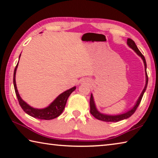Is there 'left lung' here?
Here are the masks:
<instances>
[{
	"mask_svg": "<svg viewBox=\"0 0 158 158\" xmlns=\"http://www.w3.org/2000/svg\"><path fill=\"white\" fill-rule=\"evenodd\" d=\"M127 44L128 46H129L131 49L135 51V53H137L139 56H140L141 58V59L143 60V62L144 64V68H145V74H146L145 86H144V89H143L142 92H141L139 98H138L137 101L136 102L135 105H134L132 109H130L129 111L125 112V113L121 114H118V115H108V114H102V113H101V112L99 111L97 109V108H96L94 98H93V95L91 93V95H90V114H91L95 118L100 120V121H105V122H118V121H122V120L128 118L130 117L134 113H135L136 109H137L138 107V106L139 105L141 99H142L144 93H145L146 90L147 85H148V75H147V73H146V62L145 58H144L142 53L140 52V51L139 50V49L137 47V45H136V44H135V42H134L132 39L128 38L127 40Z\"/></svg>",
	"mask_w": 158,
	"mask_h": 158,
	"instance_id": "8db88e82",
	"label": "left lung"
}]
</instances>
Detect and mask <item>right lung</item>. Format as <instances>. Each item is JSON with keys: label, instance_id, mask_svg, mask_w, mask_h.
Masks as SVG:
<instances>
[{"label": "right lung", "instance_id": "obj_1", "mask_svg": "<svg viewBox=\"0 0 158 158\" xmlns=\"http://www.w3.org/2000/svg\"><path fill=\"white\" fill-rule=\"evenodd\" d=\"M21 56V54L19 56V58ZM19 61L17 66L15 69L14 71V77H13V84H14L15 90L16 93V95H17V99L19 100V103L21 106V107L24 111L26 114H28L29 116H31L33 118L38 119H42V120H52L53 118L59 116L60 115L62 114L64 109L66 105L67 100L70 94L73 93L74 90L76 89V86H74L69 90H65V92H63L60 94L58 97L53 100L50 105L47 106V107L43 109H36L34 107H32L31 106L28 105L25 101H23L21 99V96L19 94L17 84H16V72H17V69L18 67Z\"/></svg>", "mask_w": 158, "mask_h": 158}]
</instances>
